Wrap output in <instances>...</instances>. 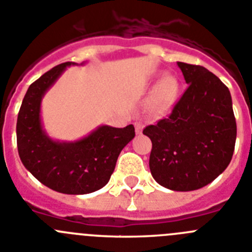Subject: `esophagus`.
Returning <instances> with one entry per match:
<instances>
[{
  "instance_id": "1",
  "label": "esophagus",
  "mask_w": 252,
  "mask_h": 252,
  "mask_svg": "<svg viewBox=\"0 0 252 252\" xmlns=\"http://www.w3.org/2000/svg\"><path fill=\"white\" fill-rule=\"evenodd\" d=\"M134 126H135V131H137V134H142L143 124L139 123V122H137V123L134 124Z\"/></svg>"
}]
</instances>
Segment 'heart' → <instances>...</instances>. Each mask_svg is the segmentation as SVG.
I'll use <instances>...</instances> for the list:
<instances>
[{
	"instance_id": "1",
	"label": "heart",
	"mask_w": 252,
	"mask_h": 252,
	"mask_svg": "<svg viewBox=\"0 0 252 252\" xmlns=\"http://www.w3.org/2000/svg\"><path fill=\"white\" fill-rule=\"evenodd\" d=\"M180 84L178 78L165 74L153 88L147 102V108L153 117H164L169 114L179 97Z\"/></svg>"
}]
</instances>
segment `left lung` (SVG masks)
I'll return each instance as SVG.
<instances>
[{"label":"left lung","instance_id":"left-lung-1","mask_svg":"<svg viewBox=\"0 0 252 252\" xmlns=\"http://www.w3.org/2000/svg\"><path fill=\"white\" fill-rule=\"evenodd\" d=\"M189 84L168 118L148 126L149 168L155 182L174 191H191L215 180L230 164L236 121L229 88L201 65L178 62Z\"/></svg>","mask_w":252,"mask_h":252}]
</instances>
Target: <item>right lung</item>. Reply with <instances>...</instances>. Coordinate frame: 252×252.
<instances>
[{
    "mask_svg": "<svg viewBox=\"0 0 252 252\" xmlns=\"http://www.w3.org/2000/svg\"><path fill=\"white\" fill-rule=\"evenodd\" d=\"M65 62L52 68L27 89L17 118V148L25 168L38 182L62 194L82 195L102 189L110 179L122 149L135 137L133 124L126 128L100 126L76 142L49 138L41 119V103L56 83Z\"/></svg>",
    "mask_w": 252,
    "mask_h": 252,
    "instance_id": "add662e5",
    "label": "right lung"
}]
</instances>
